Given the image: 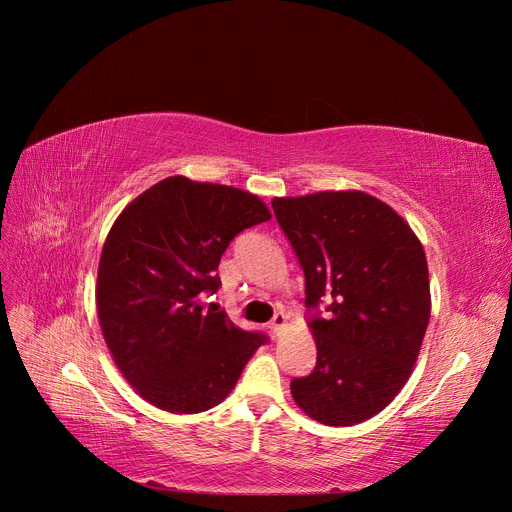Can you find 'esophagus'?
<instances>
[{
    "label": "esophagus",
    "instance_id": "esophagus-1",
    "mask_svg": "<svg viewBox=\"0 0 512 512\" xmlns=\"http://www.w3.org/2000/svg\"><path fill=\"white\" fill-rule=\"evenodd\" d=\"M284 326H286V315H284V313H276L274 319H272V324H270L272 332H274V334H280V332L284 330Z\"/></svg>",
    "mask_w": 512,
    "mask_h": 512
}]
</instances>
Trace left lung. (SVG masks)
<instances>
[{"instance_id": "1", "label": "left lung", "mask_w": 512, "mask_h": 512, "mask_svg": "<svg viewBox=\"0 0 512 512\" xmlns=\"http://www.w3.org/2000/svg\"><path fill=\"white\" fill-rule=\"evenodd\" d=\"M272 207L303 267L317 346L313 371L290 382L292 398L319 423H361L390 405L419 355L432 311L421 242L392 207L361 191Z\"/></svg>"}]
</instances>
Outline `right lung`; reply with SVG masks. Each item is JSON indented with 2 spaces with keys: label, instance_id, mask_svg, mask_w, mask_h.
I'll return each mask as SVG.
<instances>
[{
  "label": "right lung",
  "instance_id": "add662e5",
  "mask_svg": "<svg viewBox=\"0 0 512 512\" xmlns=\"http://www.w3.org/2000/svg\"><path fill=\"white\" fill-rule=\"evenodd\" d=\"M272 215L240 188L172 176L134 199L99 259L97 315L128 384L170 413L222 402L265 334L205 305L230 240Z\"/></svg>",
  "mask_w": 512,
  "mask_h": 512
}]
</instances>
